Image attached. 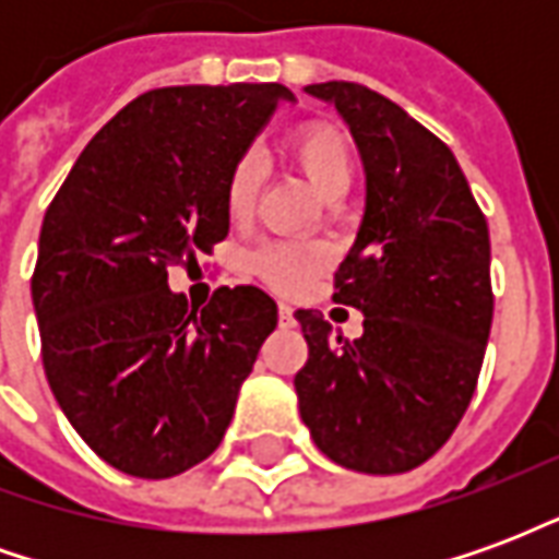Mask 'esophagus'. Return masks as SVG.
<instances>
[{"label": "esophagus", "instance_id": "esophagus-1", "mask_svg": "<svg viewBox=\"0 0 559 559\" xmlns=\"http://www.w3.org/2000/svg\"><path fill=\"white\" fill-rule=\"evenodd\" d=\"M278 323H281V326H284V329L296 326V317H293V308H290V305H284V302L278 305Z\"/></svg>", "mask_w": 559, "mask_h": 559}]
</instances>
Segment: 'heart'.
I'll return each instance as SVG.
<instances>
[{
  "label": "heart",
  "instance_id": "b5f03b06",
  "mask_svg": "<svg viewBox=\"0 0 559 559\" xmlns=\"http://www.w3.org/2000/svg\"><path fill=\"white\" fill-rule=\"evenodd\" d=\"M284 155L296 170L302 173L305 182L311 185L320 200H341L350 191L356 176V155L350 138L338 126L326 122H308L296 128L284 140ZM260 160L254 155H242L233 164L227 176V212L233 221H245L254 212L257 191H260ZM248 266L257 278L275 293H302L311 281L329 266L326 248L314 242H275L257 248Z\"/></svg>",
  "mask_w": 559,
  "mask_h": 559
}]
</instances>
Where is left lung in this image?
<instances>
[{
	"instance_id": "obj_1",
	"label": "left lung",
	"mask_w": 559,
	"mask_h": 559,
	"mask_svg": "<svg viewBox=\"0 0 559 559\" xmlns=\"http://www.w3.org/2000/svg\"><path fill=\"white\" fill-rule=\"evenodd\" d=\"M365 164V215L335 272L362 338L296 311L308 362L293 386L317 449L359 473H407L452 437L476 392L493 317L488 221L452 148L380 92L329 80Z\"/></svg>"
}]
</instances>
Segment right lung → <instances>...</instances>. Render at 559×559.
I'll return each mask as SVG.
<instances>
[{
    "mask_svg": "<svg viewBox=\"0 0 559 559\" xmlns=\"http://www.w3.org/2000/svg\"><path fill=\"white\" fill-rule=\"evenodd\" d=\"M293 92L167 86L122 107L47 206L32 275L47 383L110 467L170 479L206 461L278 305L251 284L197 311L167 269L230 230L227 176Z\"/></svg>",
    "mask_w": 559,
    "mask_h": 559,
    "instance_id": "right-lung-1",
    "label": "right lung"
}]
</instances>
